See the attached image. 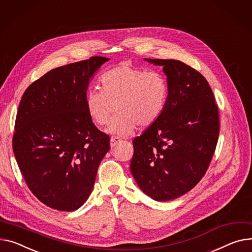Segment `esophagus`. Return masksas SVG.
Masks as SVG:
<instances>
[{
    "instance_id": "1",
    "label": "esophagus",
    "mask_w": 252,
    "mask_h": 252,
    "mask_svg": "<svg viewBox=\"0 0 252 252\" xmlns=\"http://www.w3.org/2000/svg\"><path fill=\"white\" fill-rule=\"evenodd\" d=\"M121 142V140L119 139V138H116V137H112L111 139H110V147L111 148H114L117 144H119Z\"/></svg>"
}]
</instances>
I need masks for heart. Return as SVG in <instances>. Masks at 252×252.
Segmentation results:
<instances>
[{
	"mask_svg": "<svg viewBox=\"0 0 252 252\" xmlns=\"http://www.w3.org/2000/svg\"><path fill=\"white\" fill-rule=\"evenodd\" d=\"M101 90L91 88L85 94V108L98 126H106L116 108L108 131L127 136L137 125L148 126L162 114L168 85L156 71H147L123 63L104 73L100 79ZM116 107L114 108V106Z\"/></svg>",
	"mask_w": 252,
	"mask_h": 252,
	"instance_id": "heart-1",
	"label": "heart"
}]
</instances>
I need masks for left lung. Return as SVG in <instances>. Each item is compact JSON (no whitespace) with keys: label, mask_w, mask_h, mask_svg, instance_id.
I'll return each mask as SVG.
<instances>
[{"label":"left lung","mask_w":252,"mask_h":252,"mask_svg":"<svg viewBox=\"0 0 252 252\" xmlns=\"http://www.w3.org/2000/svg\"><path fill=\"white\" fill-rule=\"evenodd\" d=\"M163 66L168 97L159 119L132 141L130 172L158 202L193 189L205 175L219 137V112L205 77L180 61L145 59Z\"/></svg>","instance_id":"8db88e82"}]
</instances>
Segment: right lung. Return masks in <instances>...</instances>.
<instances>
[{
	"mask_svg": "<svg viewBox=\"0 0 252 252\" xmlns=\"http://www.w3.org/2000/svg\"><path fill=\"white\" fill-rule=\"evenodd\" d=\"M109 59L93 57L49 71L25 90L13 151L31 192L45 206L79 209L92 192L109 137L85 108L89 83Z\"/></svg>",
	"mask_w": 252,
	"mask_h": 252,
	"instance_id": "1",
	"label": "right lung"
}]
</instances>
